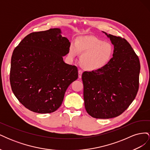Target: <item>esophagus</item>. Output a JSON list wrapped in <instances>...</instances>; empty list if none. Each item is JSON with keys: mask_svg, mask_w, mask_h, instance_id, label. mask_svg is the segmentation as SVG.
<instances>
[{"mask_svg": "<svg viewBox=\"0 0 150 150\" xmlns=\"http://www.w3.org/2000/svg\"><path fill=\"white\" fill-rule=\"evenodd\" d=\"M82 74H83V71L79 69L78 71V76H79V78H81V77H82Z\"/></svg>", "mask_w": 150, "mask_h": 150, "instance_id": "1", "label": "esophagus"}]
</instances>
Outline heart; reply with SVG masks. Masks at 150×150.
I'll use <instances>...</instances> for the list:
<instances>
[{
	"label": "heart",
	"mask_w": 150,
	"mask_h": 150,
	"mask_svg": "<svg viewBox=\"0 0 150 150\" xmlns=\"http://www.w3.org/2000/svg\"><path fill=\"white\" fill-rule=\"evenodd\" d=\"M78 52H83L80 56V62L83 67L88 70H97L111 61L114 47L110 42L86 35L79 37L76 40V45L71 44L69 46L71 58L76 57Z\"/></svg>",
	"instance_id": "1"
}]
</instances>
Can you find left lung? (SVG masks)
Returning <instances> with one entry per match:
<instances>
[{"label":"left lung","mask_w":150,"mask_h":150,"mask_svg":"<svg viewBox=\"0 0 150 150\" xmlns=\"http://www.w3.org/2000/svg\"><path fill=\"white\" fill-rule=\"evenodd\" d=\"M105 34L114 46L111 61L103 67L85 71L84 106L95 118L109 119L120 116L133 101L139 88V58L125 39Z\"/></svg>","instance_id":"obj_1"}]
</instances>
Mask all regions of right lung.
Listing matches in <instances>:
<instances>
[{
	"mask_svg": "<svg viewBox=\"0 0 150 150\" xmlns=\"http://www.w3.org/2000/svg\"><path fill=\"white\" fill-rule=\"evenodd\" d=\"M69 40L59 28L28 35L13 50L10 82L19 102L38 113H51L59 108L66 91L78 78V68L66 64Z\"/></svg>",
	"mask_w": 150,
	"mask_h": 150,
	"instance_id": "obj_1",
	"label": "right lung"
}]
</instances>
